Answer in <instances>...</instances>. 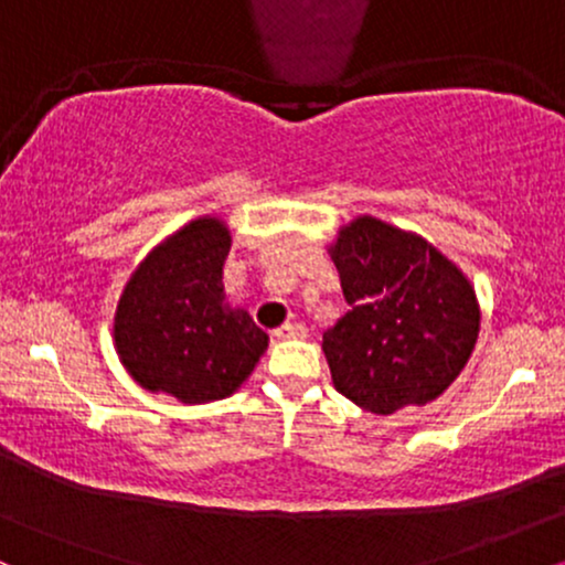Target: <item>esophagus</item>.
Wrapping results in <instances>:
<instances>
[{
    "label": "esophagus",
    "mask_w": 565,
    "mask_h": 565,
    "mask_svg": "<svg viewBox=\"0 0 565 565\" xmlns=\"http://www.w3.org/2000/svg\"><path fill=\"white\" fill-rule=\"evenodd\" d=\"M274 334L278 340H302V337L308 334V329H305L302 323H284V327H278Z\"/></svg>",
    "instance_id": "obj_1"
}]
</instances>
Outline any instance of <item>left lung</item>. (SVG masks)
Returning a JSON list of instances; mask_svg holds the SVG:
<instances>
[{"label": "left lung", "instance_id": "8db88e82", "mask_svg": "<svg viewBox=\"0 0 565 565\" xmlns=\"http://www.w3.org/2000/svg\"><path fill=\"white\" fill-rule=\"evenodd\" d=\"M350 310L323 332L334 387L372 414L436 401L481 332L476 287L438 246L372 215L327 244Z\"/></svg>", "mask_w": 565, "mask_h": 565}]
</instances>
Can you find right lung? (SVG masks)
Instances as JSON below:
<instances>
[{
    "label": "right lung",
    "instance_id": "obj_1",
    "mask_svg": "<svg viewBox=\"0 0 565 565\" xmlns=\"http://www.w3.org/2000/svg\"><path fill=\"white\" fill-rule=\"evenodd\" d=\"M231 228L220 215L188 220L148 252L114 310V348L148 393L183 404L228 398L268 350L249 310L225 297Z\"/></svg>",
    "mask_w": 565,
    "mask_h": 565
}]
</instances>
